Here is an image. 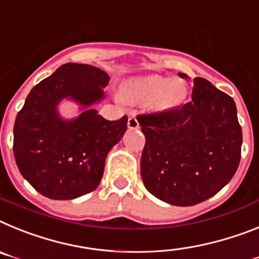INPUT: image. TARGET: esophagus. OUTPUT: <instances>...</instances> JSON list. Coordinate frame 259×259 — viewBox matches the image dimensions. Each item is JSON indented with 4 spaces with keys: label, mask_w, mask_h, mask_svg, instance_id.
Here are the masks:
<instances>
[{
    "label": "esophagus",
    "mask_w": 259,
    "mask_h": 259,
    "mask_svg": "<svg viewBox=\"0 0 259 259\" xmlns=\"http://www.w3.org/2000/svg\"><path fill=\"white\" fill-rule=\"evenodd\" d=\"M127 127H129V129H138L139 127L138 120H137L134 116L129 117V120H127Z\"/></svg>",
    "instance_id": "obj_1"
}]
</instances>
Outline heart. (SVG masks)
Returning <instances> with one entry per match:
<instances>
[{
  "instance_id": "b5f03b06",
  "label": "heart",
  "mask_w": 259,
  "mask_h": 259,
  "mask_svg": "<svg viewBox=\"0 0 259 259\" xmlns=\"http://www.w3.org/2000/svg\"><path fill=\"white\" fill-rule=\"evenodd\" d=\"M122 96L132 102H154L159 108H172L185 99L186 89L179 79L150 75L127 82Z\"/></svg>"
}]
</instances>
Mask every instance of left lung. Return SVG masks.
<instances>
[{
    "label": "left lung",
    "instance_id": "left-lung-1",
    "mask_svg": "<svg viewBox=\"0 0 259 259\" xmlns=\"http://www.w3.org/2000/svg\"><path fill=\"white\" fill-rule=\"evenodd\" d=\"M192 99L175 109L137 116L146 137L143 184L173 206H194L217 194L235 176L241 157L233 99L204 78H194Z\"/></svg>",
    "mask_w": 259,
    "mask_h": 259
}]
</instances>
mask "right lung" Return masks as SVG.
<instances>
[{"label": "right lung", "instance_id": "right-lung-1", "mask_svg": "<svg viewBox=\"0 0 259 259\" xmlns=\"http://www.w3.org/2000/svg\"><path fill=\"white\" fill-rule=\"evenodd\" d=\"M109 75L84 64H65L28 94L14 123L15 161L22 176L51 199H74L98 188L105 157L127 129V117L108 121L92 109ZM82 105L74 120L57 112L62 98Z\"/></svg>", "mask_w": 259, "mask_h": 259}]
</instances>
